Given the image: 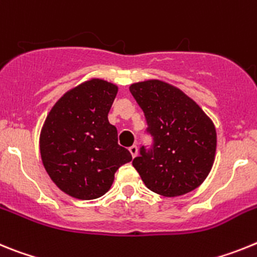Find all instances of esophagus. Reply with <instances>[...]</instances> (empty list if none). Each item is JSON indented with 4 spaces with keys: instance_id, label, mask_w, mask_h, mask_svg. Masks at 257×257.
Returning <instances> with one entry per match:
<instances>
[{
    "instance_id": "obj_1",
    "label": "esophagus",
    "mask_w": 257,
    "mask_h": 257,
    "mask_svg": "<svg viewBox=\"0 0 257 257\" xmlns=\"http://www.w3.org/2000/svg\"><path fill=\"white\" fill-rule=\"evenodd\" d=\"M129 151H131V154L133 158H136V156L138 155V147L136 146V145H133V146L129 147Z\"/></svg>"
}]
</instances>
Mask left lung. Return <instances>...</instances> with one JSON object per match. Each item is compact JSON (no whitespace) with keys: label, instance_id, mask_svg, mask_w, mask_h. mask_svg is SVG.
Segmentation results:
<instances>
[{"label":"left lung","instance_id":"left-lung-1","mask_svg":"<svg viewBox=\"0 0 257 257\" xmlns=\"http://www.w3.org/2000/svg\"><path fill=\"white\" fill-rule=\"evenodd\" d=\"M142 108L150 150L141 147L133 167L154 193L180 196L195 190L215 162L217 136L212 120L181 89L162 80H146L129 86Z\"/></svg>","mask_w":257,"mask_h":257}]
</instances>
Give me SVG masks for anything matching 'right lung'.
<instances>
[{
    "instance_id": "add662e5",
    "label": "right lung",
    "mask_w": 257,
    "mask_h": 257,
    "mask_svg": "<svg viewBox=\"0 0 257 257\" xmlns=\"http://www.w3.org/2000/svg\"><path fill=\"white\" fill-rule=\"evenodd\" d=\"M116 94L117 85L112 82L86 80L58 99L42 125V164L51 181L76 199L106 194L115 172L132 160L107 117Z\"/></svg>"
}]
</instances>
